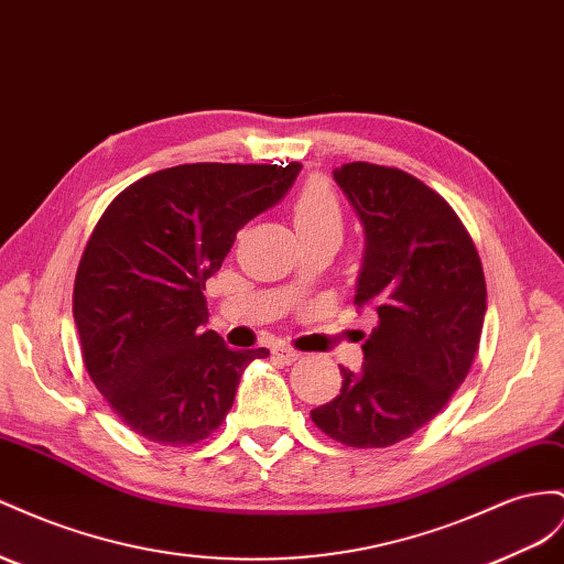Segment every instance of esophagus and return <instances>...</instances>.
Wrapping results in <instances>:
<instances>
[{
  "mask_svg": "<svg viewBox=\"0 0 564 564\" xmlns=\"http://www.w3.org/2000/svg\"><path fill=\"white\" fill-rule=\"evenodd\" d=\"M272 354H275L280 360H284L286 365H292L301 358V354L294 351V348H289V346H275V348H272Z\"/></svg>",
  "mask_w": 564,
  "mask_h": 564,
  "instance_id": "esophagus-1",
  "label": "esophagus"
}]
</instances>
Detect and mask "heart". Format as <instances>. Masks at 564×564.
I'll return each mask as SVG.
<instances>
[{"mask_svg": "<svg viewBox=\"0 0 564 564\" xmlns=\"http://www.w3.org/2000/svg\"><path fill=\"white\" fill-rule=\"evenodd\" d=\"M292 218L303 241L344 237V208L339 196L323 180H311L303 185L292 202Z\"/></svg>", "mask_w": 564, "mask_h": 564, "instance_id": "1", "label": "heart"}]
</instances>
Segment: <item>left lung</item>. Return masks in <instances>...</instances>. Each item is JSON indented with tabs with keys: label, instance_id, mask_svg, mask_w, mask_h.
Instances as JSON below:
<instances>
[{
	"label": "left lung",
	"instance_id": "8db88e82",
	"mask_svg": "<svg viewBox=\"0 0 564 564\" xmlns=\"http://www.w3.org/2000/svg\"><path fill=\"white\" fill-rule=\"evenodd\" d=\"M334 180L365 227L354 303L377 315L360 372L311 420L354 448L413 436L451 401L475 362L486 282L475 241L444 196L399 169L344 163Z\"/></svg>",
	"mask_w": 564,
	"mask_h": 564
}]
</instances>
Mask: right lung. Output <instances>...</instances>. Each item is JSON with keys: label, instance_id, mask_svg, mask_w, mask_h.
I'll use <instances>...</instances> for the list:
<instances>
[{"label": "right lung", "instance_id": "1", "mask_svg": "<svg viewBox=\"0 0 564 564\" xmlns=\"http://www.w3.org/2000/svg\"><path fill=\"white\" fill-rule=\"evenodd\" d=\"M301 163H185L132 182L83 251L73 317L89 379L123 424L189 446L230 413L239 379L268 348L232 351L206 329V280L237 232L275 206Z\"/></svg>", "mask_w": 564, "mask_h": 564}]
</instances>
